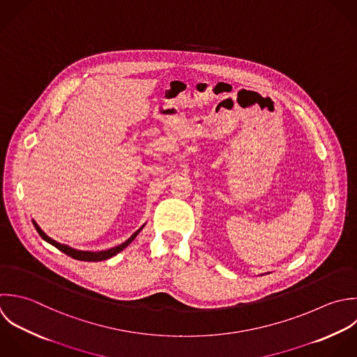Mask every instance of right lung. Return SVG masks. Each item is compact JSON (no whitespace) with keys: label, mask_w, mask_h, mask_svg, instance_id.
<instances>
[{"label":"right lung","mask_w":357,"mask_h":357,"mask_svg":"<svg viewBox=\"0 0 357 357\" xmlns=\"http://www.w3.org/2000/svg\"><path fill=\"white\" fill-rule=\"evenodd\" d=\"M31 221H33V225H34L36 231L38 232V235H40L45 242H48L50 245L55 246L58 250H61L62 253L68 255L69 257H72V259H75V260H80V261H102V260H108V259L114 257L115 255H118L119 252H122L126 246H129V243L133 242V239L139 235V232H140V231L144 228V225H146V224L142 225L128 241H125L123 243H121V245H118V246H115V248H111V249H107V250H101V252H87V250H77V249H73V248H70V246H68V245H63V243H59V242L51 239L48 235H45V234L43 232V229L37 225V222H36L34 220H31Z\"/></svg>","instance_id":"obj_1"}]
</instances>
